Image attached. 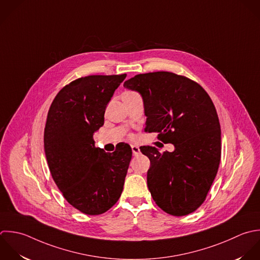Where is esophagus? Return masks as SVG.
Segmentation results:
<instances>
[{"instance_id": "34e87169", "label": "esophagus", "mask_w": 260, "mask_h": 260, "mask_svg": "<svg viewBox=\"0 0 260 260\" xmlns=\"http://www.w3.org/2000/svg\"><path fill=\"white\" fill-rule=\"evenodd\" d=\"M132 151H133V154H134L135 156H137V155H139V154L141 153L140 148H139L138 146H136V145H133V146H132Z\"/></svg>"}]
</instances>
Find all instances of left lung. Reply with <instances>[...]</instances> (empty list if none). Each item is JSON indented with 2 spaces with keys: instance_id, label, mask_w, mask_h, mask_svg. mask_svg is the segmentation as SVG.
<instances>
[{
  "instance_id": "left-lung-1",
  "label": "left lung",
  "mask_w": 260,
  "mask_h": 260,
  "mask_svg": "<svg viewBox=\"0 0 260 260\" xmlns=\"http://www.w3.org/2000/svg\"><path fill=\"white\" fill-rule=\"evenodd\" d=\"M123 87L141 94L145 132L159 133L173 152L141 151L151 166L147 182L153 200L169 215L194 212L206 200L221 160V126L215 105L202 86L170 72L140 74Z\"/></svg>"
}]
</instances>
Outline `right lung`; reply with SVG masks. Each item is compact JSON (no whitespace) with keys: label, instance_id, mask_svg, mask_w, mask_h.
<instances>
[{"label":"right lung","instance_id":"1","mask_svg":"<svg viewBox=\"0 0 260 260\" xmlns=\"http://www.w3.org/2000/svg\"><path fill=\"white\" fill-rule=\"evenodd\" d=\"M126 74L87 76L64 86L53 99L44 128V152L51 176L70 205L100 215L118 201L132 159L121 143L113 153L96 148L94 133Z\"/></svg>","mask_w":260,"mask_h":260}]
</instances>
